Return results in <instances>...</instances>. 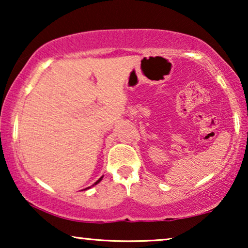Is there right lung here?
<instances>
[{"label": "right lung", "instance_id": "add662e5", "mask_svg": "<svg viewBox=\"0 0 248 248\" xmlns=\"http://www.w3.org/2000/svg\"><path fill=\"white\" fill-rule=\"evenodd\" d=\"M101 178H103V177H101ZM101 178H99V179H98V181H97L96 183H94V184H93V185H96V184H98V183H99V182L101 181ZM88 188H89V187H88ZM86 189H87V188H86Z\"/></svg>", "mask_w": 248, "mask_h": 248}]
</instances>
